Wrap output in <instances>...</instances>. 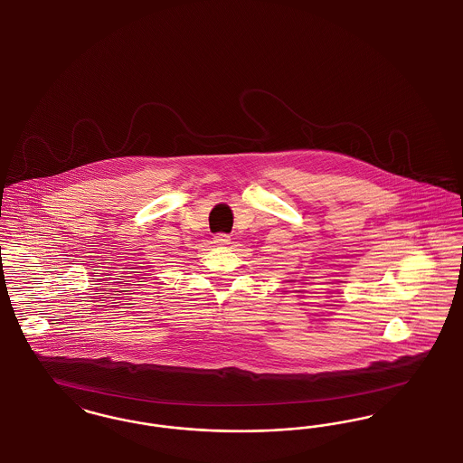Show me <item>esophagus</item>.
<instances>
[{"mask_svg": "<svg viewBox=\"0 0 463 463\" xmlns=\"http://www.w3.org/2000/svg\"><path fill=\"white\" fill-rule=\"evenodd\" d=\"M230 241H232V239H230V235H226V233H218V235L214 237V243L221 245V247H222V245H228Z\"/></svg>", "mask_w": 463, "mask_h": 463, "instance_id": "34e87169", "label": "esophagus"}]
</instances>
